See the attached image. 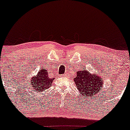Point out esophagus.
Wrapping results in <instances>:
<instances>
[{"label":"esophagus","instance_id":"esophagus-1","mask_svg":"<svg viewBox=\"0 0 130 130\" xmlns=\"http://www.w3.org/2000/svg\"><path fill=\"white\" fill-rule=\"evenodd\" d=\"M63 76H67V74H65V75H63Z\"/></svg>","mask_w":130,"mask_h":130}]
</instances>
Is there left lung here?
I'll use <instances>...</instances> for the list:
<instances>
[{
    "instance_id": "obj_1",
    "label": "left lung",
    "mask_w": 130,
    "mask_h": 130,
    "mask_svg": "<svg viewBox=\"0 0 130 130\" xmlns=\"http://www.w3.org/2000/svg\"><path fill=\"white\" fill-rule=\"evenodd\" d=\"M74 82L78 90L81 92V96L88 97V99L96 95L103 86V80L101 75L91 74L86 69L77 72Z\"/></svg>"
}]
</instances>
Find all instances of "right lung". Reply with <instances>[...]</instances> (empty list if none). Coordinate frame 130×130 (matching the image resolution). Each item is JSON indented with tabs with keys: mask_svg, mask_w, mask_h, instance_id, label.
Wrapping results in <instances>:
<instances>
[{
	"mask_svg": "<svg viewBox=\"0 0 130 130\" xmlns=\"http://www.w3.org/2000/svg\"><path fill=\"white\" fill-rule=\"evenodd\" d=\"M54 78H51L48 77V71L46 69H41L40 72L36 76L31 78V82H30L31 86L38 92H43L44 90L48 89L50 87L52 86V83Z\"/></svg>",
	"mask_w": 130,
	"mask_h": 130,
	"instance_id": "obj_1",
	"label": "right lung"
}]
</instances>
